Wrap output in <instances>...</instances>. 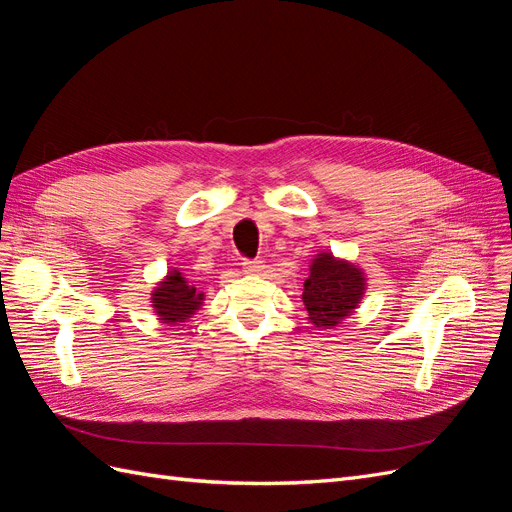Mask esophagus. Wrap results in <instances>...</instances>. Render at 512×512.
Wrapping results in <instances>:
<instances>
[{"label": "esophagus", "mask_w": 512, "mask_h": 512, "mask_svg": "<svg viewBox=\"0 0 512 512\" xmlns=\"http://www.w3.org/2000/svg\"><path fill=\"white\" fill-rule=\"evenodd\" d=\"M241 265H243V271L247 273V275H260L262 271H265V262H262V260H250V258H245L243 262H241Z\"/></svg>", "instance_id": "esophagus-1"}]
</instances>
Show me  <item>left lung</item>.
I'll list each match as a JSON object with an SVG mask.
<instances>
[{
    "instance_id": "8db88e82",
    "label": "left lung",
    "mask_w": 512,
    "mask_h": 512,
    "mask_svg": "<svg viewBox=\"0 0 512 512\" xmlns=\"http://www.w3.org/2000/svg\"><path fill=\"white\" fill-rule=\"evenodd\" d=\"M365 294V273L348 260L329 252L318 254L309 265L303 284V303L316 327L333 329L359 307Z\"/></svg>"
}]
</instances>
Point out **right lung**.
<instances>
[{
  "instance_id": "add662e5",
  "label": "right lung",
  "mask_w": 512,
  "mask_h": 512,
  "mask_svg": "<svg viewBox=\"0 0 512 512\" xmlns=\"http://www.w3.org/2000/svg\"><path fill=\"white\" fill-rule=\"evenodd\" d=\"M203 301L205 294L188 284L183 273H179L177 269L168 271L164 280L151 292V305L164 324H177L192 318V314L203 305Z\"/></svg>"
}]
</instances>
